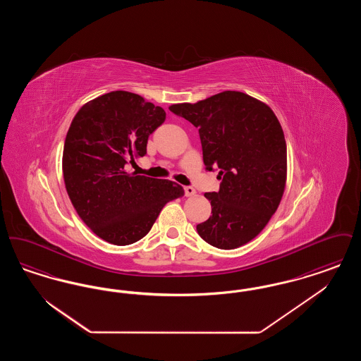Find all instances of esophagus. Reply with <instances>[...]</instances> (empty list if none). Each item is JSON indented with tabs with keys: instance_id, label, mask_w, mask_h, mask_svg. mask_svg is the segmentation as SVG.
I'll return each mask as SVG.
<instances>
[{
	"instance_id": "obj_1",
	"label": "esophagus",
	"mask_w": 361,
	"mask_h": 361,
	"mask_svg": "<svg viewBox=\"0 0 361 361\" xmlns=\"http://www.w3.org/2000/svg\"><path fill=\"white\" fill-rule=\"evenodd\" d=\"M184 190H185V196L187 197L196 195V189L193 188V187H184Z\"/></svg>"
}]
</instances>
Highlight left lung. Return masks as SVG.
<instances>
[{
	"mask_svg": "<svg viewBox=\"0 0 361 361\" xmlns=\"http://www.w3.org/2000/svg\"><path fill=\"white\" fill-rule=\"evenodd\" d=\"M169 109L199 128L206 169L219 171V190L204 195L212 215L196 226L199 235L224 250L256 238L280 204L287 180V145L274 111L235 90Z\"/></svg>",
	"mask_w": 361,
	"mask_h": 361,
	"instance_id": "obj_1",
	"label": "left lung"
}]
</instances>
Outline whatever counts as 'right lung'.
<instances>
[{
	"label": "right lung",
	"instance_id": "obj_1",
	"mask_svg": "<svg viewBox=\"0 0 361 361\" xmlns=\"http://www.w3.org/2000/svg\"><path fill=\"white\" fill-rule=\"evenodd\" d=\"M165 111L139 94L115 90L87 102L70 124L62 169L71 204L102 240L130 245L143 238L168 202L184 195L169 180L126 171L146 154Z\"/></svg>",
	"mask_w": 361,
	"mask_h": 361
}]
</instances>
